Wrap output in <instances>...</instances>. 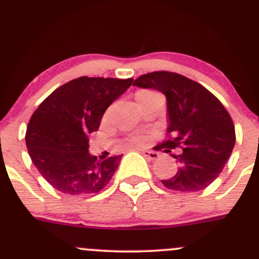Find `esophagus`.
I'll return each mask as SVG.
<instances>
[{"instance_id":"34e87169","label":"esophagus","mask_w":259,"mask_h":259,"mask_svg":"<svg viewBox=\"0 0 259 259\" xmlns=\"http://www.w3.org/2000/svg\"><path fill=\"white\" fill-rule=\"evenodd\" d=\"M141 154L144 155V156L146 157V159L149 160H157L159 159V154L152 150H141Z\"/></svg>"}]
</instances>
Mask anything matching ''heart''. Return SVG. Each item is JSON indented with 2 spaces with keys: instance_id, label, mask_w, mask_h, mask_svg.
Segmentation results:
<instances>
[{
  "instance_id": "obj_1",
  "label": "heart",
  "mask_w": 259,
  "mask_h": 259,
  "mask_svg": "<svg viewBox=\"0 0 259 259\" xmlns=\"http://www.w3.org/2000/svg\"><path fill=\"white\" fill-rule=\"evenodd\" d=\"M149 93H151V92H139L138 95L149 94ZM138 95H137V97H138ZM129 141L132 144H138V145H143V144H145L146 141H148V138L144 137V135H138V137H133Z\"/></svg>"
}]
</instances>
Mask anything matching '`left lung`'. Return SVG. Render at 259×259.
I'll use <instances>...</instances> for the list:
<instances>
[{"label": "left lung", "mask_w": 259, "mask_h": 259, "mask_svg": "<svg viewBox=\"0 0 259 259\" xmlns=\"http://www.w3.org/2000/svg\"><path fill=\"white\" fill-rule=\"evenodd\" d=\"M133 85L161 92L167 105V134L160 148H181L172 155L178 171L161 180L168 190L196 192L220 176L236 143L235 125L222 103L196 81L171 72L140 75Z\"/></svg>", "instance_id": "8db88e82"}]
</instances>
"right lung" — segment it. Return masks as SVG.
<instances>
[{
    "label": "right lung",
    "instance_id": "right-lung-1",
    "mask_svg": "<svg viewBox=\"0 0 259 259\" xmlns=\"http://www.w3.org/2000/svg\"><path fill=\"white\" fill-rule=\"evenodd\" d=\"M132 83L133 78H77L48 95L31 116L27 150L40 175L59 192L98 194L113 178L121 155L99 161L89 154L88 137Z\"/></svg>",
    "mask_w": 259,
    "mask_h": 259
}]
</instances>
